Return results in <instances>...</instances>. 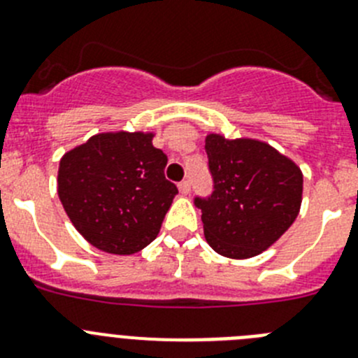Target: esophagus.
Wrapping results in <instances>:
<instances>
[{"label": "esophagus", "mask_w": 358, "mask_h": 358, "mask_svg": "<svg viewBox=\"0 0 358 358\" xmlns=\"http://www.w3.org/2000/svg\"><path fill=\"white\" fill-rule=\"evenodd\" d=\"M179 192H181V195H188V193L192 192V185H189V181L179 182Z\"/></svg>", "instance_id": "obj_1"}]
</instances>
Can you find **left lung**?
Returning a JSON list of instances; mask_svg holds the SVG:
<instances>
[{"instance_id": "1", "label": "left lung", "mask_w": 358, "mask_h": 358, "mask_svg": "<svg viewBox=\"0 0 358 358\" xmlns=\"http://www.w3.org/2000/svg\"><path fill=\"white\" fill-rule=\"evenodd\" d=\"M215 192L195 199L209 247L231 259L259 255L293 225L303 176L293 159L254 138L206 136Z\"/></svg>"}]
</instances>
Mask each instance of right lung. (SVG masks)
Masks as SVG:
<instances>
[{"instance_id":"obj_1","label":"right lung","mask_w":358,"mask_h":358,"mask_svg":"<svg viewBox=\"0 0 358 358\" xmlns=\"http://www.w3.org/2000/svg\"><path fill=\"white\" fill-rule=\"evenodd\" d=\"M152 138L143 131H110L62 156L58 196L92 247L131 255L156 239L177 188L165 179L166 154Z\"/></svg>"}]
</instances>
